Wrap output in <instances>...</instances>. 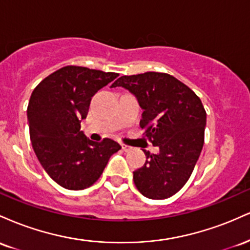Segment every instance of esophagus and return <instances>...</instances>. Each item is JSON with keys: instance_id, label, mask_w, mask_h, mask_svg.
Wrapping results in <instances>:
<instances>
[{"instance_id": "obj_1", "label": "esophagus", "mask_w": 250, "mask_h": 250, "mask_svg": "<svg viewBox=\"0 0 250 250\" xmlns=\"http://www.w3.org/2000/svg\"><path fill=\"white\" fill-rule=\"evenodd\" d=\"M131 149H133V148H131L130 146H127V145H122V150H123V151H129V150H131Z\"/></svg>"}]
</instances>
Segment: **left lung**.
I'll return each mask as SVG.
<instances>
[{
	"instance_id": "1",
	"label": "left lung",
	"mask_w": 250,
	"mask_h": 250,
	"mask_svg": "<svg viewBox=\"0 0 250 250\" xmlns=\"http://www.w3.org/2000/svg\"><path fill=\"white\" fill-rule=\"evenodd\" d=\"M111 87L137 97L145 137L160 148L159 154L143 150L147 161L133 177L137 190L153 200L173 196L187 183L205 143L207 114L200 97L174 76L155 71L121 76Z\"/></svg>"
}]
</instances>
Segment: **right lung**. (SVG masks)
Segmentation results:
<instances>
[{
  "label": "right lung",
  "instance_id": "right-lung-1",
  "mask_svg": "<svg viewBox=\"0 0 250 250\" xmlns=\"http://www.w3.org/2000/svg\"><path fill=\"white\" fill-rule=\"evenodd\" d=\"M117 73L67 65L42 80L31 93L27 115L31 145L57 185L81 190L100 179L109 157L121 149L110 139L94 142L81 131L91 97Z\"/></svg>",
  "mask_w": 250,
  "mask_h": 250
}]
</instances>
